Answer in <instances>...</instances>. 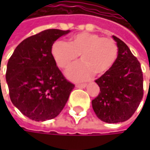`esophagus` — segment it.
<instances>
[{"mask_svg":"<svg viewBox=\"0 0 150 150\" xmlns=\"http://www.w3.org/2000/svg\"><path fill=\"white\" fill-rule=\"evenodd\" d=\"M87 86V84H85V83H83V84H76L75 85V87L76 88H85Z\"/></svg>","mask_w":150,"mask_h":150,"instance_id":"1","label":"esophagus"}]
</instances>
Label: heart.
<instances>
[{"label": "heart", "instance_id": "obj_1", "mask_svg": "<svg viewBox=\"0 0 150 150\" xmlns=\"http://www.w3.org/2000/svg\"><path fill=\"white\" fill-rule=\"evenodd\" d=\"M51 54L56 64L63 69L74 63L81 54L82 62L70 67L66 74L72 80L84 81L92 73L102 75L108 72L116 61L118 47L109 37L81 32L73 35L69 43L63 41L54 42Z\"/></svg>", "mask_w": 150, "mask_h": 150}]
</instances>
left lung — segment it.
<instances>
[{
  "label": "left lung",
  "instance_id": "1",
  "mask_svg": "<svg viewBox=\"0 0 150 150\" xmlns=\"http://www.w3.org/2000/svg\"><path fill=\"white\" fill-rule=\"evenodd\" d=\"M118 55L112 68L96 80L100 93L92 101L97 117L108 123L129 120L143 96V76L140 62L129 47L113 35Z\"/></svg>",
  "mask_w": 150,
  "mask_h": 150
}]
</instances>
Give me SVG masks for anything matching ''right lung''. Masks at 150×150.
Wrapping results in <instances>:
<instances>
[{
    "label": "right lung",
    "instance_id": "right-lung-1",
    "mask_svg": "<svg viewBox=\"0 0 150 150\" xmlns=\"http://www.w3.org/2000/svg\"><path fill=\"white\" fill-rule=\"evenodd\" d=\"M69 30L47 29L22 41L7 65L12 103L27 117L44 122L63 109L75 85L62 74L51 54L54 42Z\"/></svg>",
    "mask_w": 150,
    "mask_h": 150
}]
</instances>
